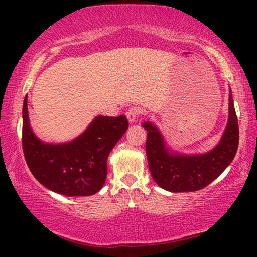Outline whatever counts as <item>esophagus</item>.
Instances as JSON below:
<instances>
[{"mask_svg":"<svg viewBox=\"0 0 257 257\" xmlns=\"http://www.w3.org/2000/svg\"><path fill=\"white\" fill-rule=\"evenodd\" d=\"M127 119H128V121H133L136 119V115H135V113H128L127 114Z\"/></svg>","mask_w":257,"mask_h":257,"instance_id":"obj_1","label":"esophagus"}]
</instances>
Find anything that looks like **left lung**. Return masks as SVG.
I'll return each instance as SVG.
<instances>
[{
  "mask_svg": "<svg viewBox=\"0 0 257 257\" xmlns=\"http://www.w3.org/2000/svg\"><path fill=\"white\" fill-rule=\"evenodd\" d=\"M128 128L125 115H98L72 142L47 144L37 138L23 103L22 147L31 173L52 192L68 196L96 194L105 184L107 157Z\"/></svg>",
  "mask_w": 257,
  "mask_h": 257,
  "instance_id": "left-lung-1",
  "label": "left lung"
}]
</instances>
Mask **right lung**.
Returning a JSON list of instances; mask_svg holds the SVG:
<instances>
[{"instance_id": "add662e5", "label": "right lung", "mask_w": 257, "mask_h": 257, "mask_svg": "<svg viewBox=\"0 0 257 257\" xmlns=\"http://www.w3.org/2000/svg\"><path fill=\"white\" fill-rule=\"evenodd\" d=\"M147 131L146 154L153 180L168 192H194L209 185L231 163L238 146V122L234 101L229 97V119L215 149L200 156H170L163 137L153 124Z\"/></svg>"}]
</instances>
